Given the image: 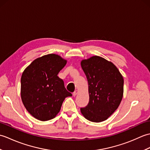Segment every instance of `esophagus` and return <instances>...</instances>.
Instances as JSON below:
<instances>
[{"label":"esophagus","mask_w":150,"mask_h":150,"mask_svg":"<svg viewBox=\"0 0 150 150\" xmlns=\"http://www.w3.org/2000/svg\"><path fill=\"white\" fill-rule=\"evenodd\" d=\"M78 90H75L74 92H73V96H76V95H77V93H78Z\"/></svg>","instance_id":"obj_1"}]
</instances>
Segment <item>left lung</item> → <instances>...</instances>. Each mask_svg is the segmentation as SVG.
I'll return each instance as SVG.
<instances>
[{"label":"left lung","mask_w":150,"mask_h":150,"mask_svg":"<svg viewBox=\"0 0 150 150\" xmlns=\"http://www.w3.org/2000/svg\"><path fill=\"white\" fill-rule=\"evenodd\" d=\"M81 67L88 80L90 99L81 111L88 120L102 122L114 113L122 100L123 77L113 63L98 56L82 60Z\"/></svg>","instance_id":"obj_1"}]
</instances>
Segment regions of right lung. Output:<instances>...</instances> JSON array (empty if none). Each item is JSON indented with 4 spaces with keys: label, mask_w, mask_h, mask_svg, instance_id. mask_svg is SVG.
Instances as JSON below:
<instances>
[{
    "label": "right lung",
    "mask_w": 150,
    "mask_h": 150,
    "mask_svg": "<svg viewBox=\"0 0 150 150\" xmlns=\"http://www.w3.org/2000/svg\"><path fill=\"white\" fill-rule=\"evenodd\" d=\"M66 60L55 54L38 58L22 73L21 98L24 106L38 120L52 119L58 113L64 100L72 96L57 75Z\"/></svg>",
    "instance_id": "add662e5"
}]
</instances>
